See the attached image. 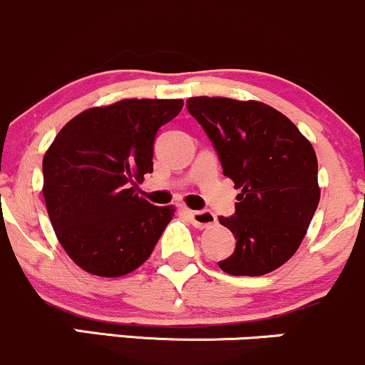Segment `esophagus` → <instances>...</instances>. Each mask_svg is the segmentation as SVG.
<instances>
[{
  "label": "esophagus",
  "mask_w": 365,
  "mask_h": 365,
  "mask_svg": "<svg viewBox=\"0 0 365 365\" xmlns=\"http://www.w3.org/2000/svg\"><path fill=\"white\" fill-rule=\"evenodd\" d=\"M184 214L191 219V222H193V226L203 229V227H210L215 224V215L212 214L210 210H200V212H195V210H190V208H184Z\"/></svg>",
  "instance_id": "34e87169"
}]
</instances>
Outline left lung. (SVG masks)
Instances as JSON below:
<instances>
[{
    "label": "left lung",
    "mask_w": 365,
    "mask_h": 365,
    "mask_svg": "<svg viewBox=\"0 0 365 365\" xmlns=\"http://www.w3.org/2000/svg\"><path fill=\"white\" fill-rule=\"evenodd\" d=\"M214 143L236 190V212L219 217L236 237L219 267L231 276H264L294 255L321 198L317 157L288 117L262 101L195 96L186 101Z\"/></svg>",
    "instance_id": "obj_1"
}]
</instances>
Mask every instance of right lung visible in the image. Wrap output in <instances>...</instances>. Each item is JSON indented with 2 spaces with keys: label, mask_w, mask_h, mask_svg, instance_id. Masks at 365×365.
<instances>
[{
  "label": "right lung",
  "mask_w": 365,
  "mask_h": 365,
  "mask_svg": "<svg viewBox=\"0 0 365 365\" xmlns=\"http://www.w3.org/2000/svg\"><path fill=\"white\" fill-rule=\"evenodd\" d=\"M182 100L130 98L94 106L61 128L43 158V195L67 255L94 276L118 277L145 264L175 208L136 193L153 172L158 128Z\"/></svg>",
  "instance_id": "right-lung-1"
}]
</instances>
